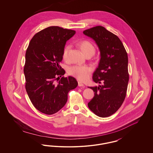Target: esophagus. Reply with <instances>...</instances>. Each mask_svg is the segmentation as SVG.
<instances>
[{
	"label": "esophagus",
	"mask_w": 153,
	"mask_h": 153,
	"mask_svg": "<svg viewBox=\"0 0 153 153\" xmlns=\"http://www.w3.org/2000/svg\"><path fill=\"white\" fill-rule=\"evenodd\" d=\"M78 85H79V87H84V84H82L81 81H78Z\"/></svg>",
	"instance_id": "esophagus-1"
}]
</instances>
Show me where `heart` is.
<instances>
[{"label": "heart", "mask_w": 153, "mask_h": 153, "mask_svg": "<svg viewBox=\"0 0 153 153\" xmlns=\"http://www.w3.org/2000/svg\"><path fill=\"white\" fill-rule=\"evenodd\" d=\"M79 46L82 53L86 56L89 54L94 55L95 52L94 45L87 40L81 41L79 43ZM70 49V46L66 45L62 52V58L67 60L68 53ZM91 72V68L87 65H73L69 67L68 69L69 74L81 81L86 80L88 78Z\"/></svg>", "instance_id": "b5f03b06"}]
</instances>
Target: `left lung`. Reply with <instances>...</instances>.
Segmentation results:
<instances>
[{"mask_svg": "<svg viewBox=\"0 0 153 153\" xmlns=\"http://www.w3.org/2000/svg\"><path fill=\"white\" fill-rule=\"evenodd\" d=\"M83 33L95 41L100 51L92 79L102 85L89 88L95 96L88 105L97 116L109 117L121 107L126 96L129 80L127 53L118 36L102 26L85 30Z\"/></svg>", "mask_w": 153, "mask_h": 153, "instance_id": "1", "label": "left lung"}]
</instances>
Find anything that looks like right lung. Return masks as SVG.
<instances>
[{"instance_id": "right-lung-1", "label": "right lung", "mask_w": 153, "mask_h": 153, "mask_svg": "<svg viewBox=\"0 0 153 153\" xmlns=\"http://www.w3.org/2000/svg\"><path fill=\"white\" fill-rule=\"evenodd\" d=\"M75 33L73 30L48 27L34 36L26 50L23 69L26 90L35 108L45 114L52 115L61 109L68 92L78 85L72 76L55 82L65 73L59 63L66 42Z\"/></svg>"}]
</instances>
